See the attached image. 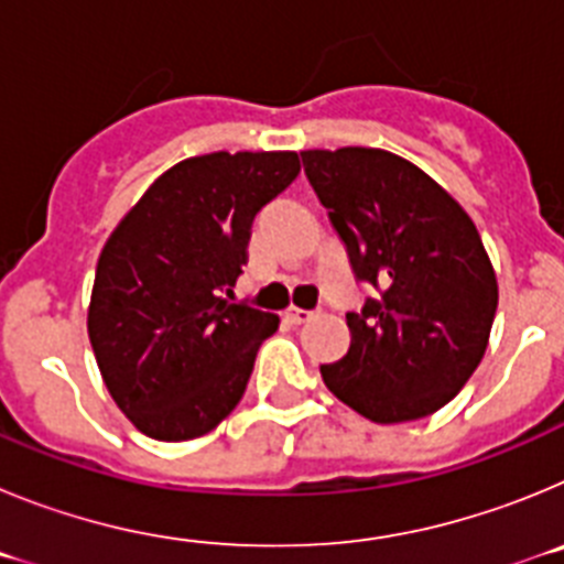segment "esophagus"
<instances>
[{"instance_id":"34e87169","label":"esophagus","mask_w":564,"mask_h":564,"mask_svg":"<svg viewBox=\"0 0 564 564\" xmlns=\"http://www.w3.org/2000/svg\"><path fill=\"white\" fill-rule=\"evenodd\" d=\"M313 316H316V313L302 311V307H288L285 311V318L291 322V325H305V322H311Z\"/></svg>"}]
</instances>
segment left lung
Segmentation results:
<instances>
[{"label":"left lung","mask_w":564,"mask_h":564,"mask_svg":"<svg viewBox=\"0 0 564 564\" xmlns=\"http://www.w3.org/2000/svg\"><path fill=\"white\" fill-rule=\"evenodd\" d=\"M302 163L352 273L378 291L347 313V356L318 367L327 390L376 423L432 415L477 370L497 313L475 223L430 174L383 149H307Z\"/></svg>","instance_id":"8db88e82"}]
</instances>
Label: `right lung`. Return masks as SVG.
<instances>
[{
  "label": "right lung",
  "instance_id": "1",
  "mask_svg": "<svg viewBox=\"0 0 564 564\" xmlns=\"http://www.w3.org/2000/svg\"><path fill=\"white\" fill-rule=\"evenodd\" d=\"M299 174L296 152L174 163L98 257L87 333L118 410L154 441H192L231 415L279 316L231 302L253 217Z\"/></svg>",
  "mask_w": 564,
  "mask_h": 564
}]
</instances>
